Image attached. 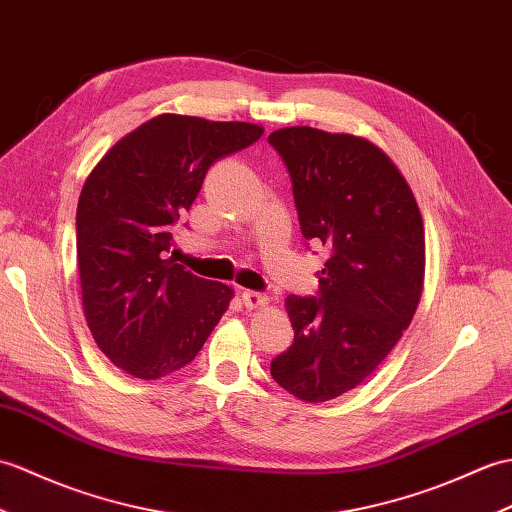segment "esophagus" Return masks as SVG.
I'll list each match as a JSON object with an SVG mask.
<instances>
[{
  "instance_id": "1",
  "label": "esophagus",
  "mask_w": 512,
  "mask_h": 512,
  "mask_svg": "<svg viewBox=\"0 0 512 512\" xmlns=\"http://www.w3.org/2000/svg\"><path fill=\"white\" fill-rule=\"evenodd\" d=\"M242 301L248 307V310H257V307H264L268 305V296L261 294V292H253V290H244L242 292Z\"/></svg>"
}]
</instances>
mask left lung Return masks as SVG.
Segmentation results:
<instances>
[{"label":"left lung","mask_w":512,"mask_h":512,"mask_svg":"<svg viewBox=\"0 0 512 512\" xmlns=\"http://www.w3.org/2000/svg\"><path fill=\"white\" fill-rule=\"evenodd\" d=\"M268 141L288 165L303 237L329 251L318 296L285 299L294 342L270 373L296 399L320 403L360 386L412 323L425 279L423 218L371 139L288 126Z\"/></svg>","instance_id":"obj_1"}]
</instances>
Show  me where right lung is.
I'll use <instances>...</instances> for the list:
<instances>
[{
	"label": "right lung",
	"mask_w": 512,
	"mask_h": 512,
	"mask_svg": "<svg viewBox=\"0 0 512 512\" xmlns=\"http://www.w3.org/2000/svg\"><path fill=\"white\" fill-rule=\"evenodd\" d=\"M261 135L251 122L163 113L117 141L87 176L76 211L82 307L95 344L124 373L146 382L172 375L227 312L233 288L168 257L172 227L211 163Z\"/></svg>",
	"instance_id": "right-lung-1"
}]
</instances>
